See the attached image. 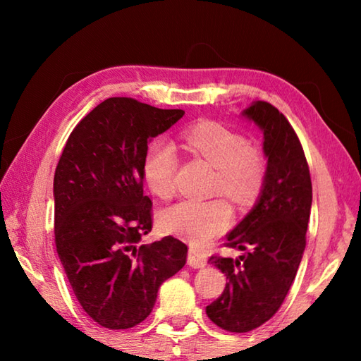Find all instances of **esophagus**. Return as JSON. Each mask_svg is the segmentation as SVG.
Masks as SVG:
<instances>
[{
    "instance_id": "esophagus-1",
    "label": "esophagus",
    "mask_w": 361,
    "mask_h": 361,
    "mask_svg": "<svg viewBox=\"0 0 361 361\" xmlns=\"http://www.w3.org/2000/svg\"><path fill=\"white\" fill-rule=\"evenodd\" d=\"M188 264L191 267H195V269L205 267L207 255L202 252V250L191 247V248H189V253H188Z\"/></svg>"
}]
</instances>
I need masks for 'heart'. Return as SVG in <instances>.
Returning <instances> with one entry per match:
<instances>
[{"mask_svg": "<svg viewBox=\"0 0 361 361\" xmlns=\"http://www.w3.org/2000/svg\"><path fill=\"white\" fill-rule=\"evenodd\" d=\"M186 148L205 159L216 169L213 192L228 195L235 204L247 205L258 197L266 181V162L258 151L248 148L240 133L218 122L202 121L181 132ZM178 154L172 143H152L145 156L143 175L152 192L161 199L172 197L175 176L178 170ZM232 212L223 199L207 202L181 200L162 213L159 221L170 234L204 245L226 231Z\"/></svg>", "mask_w": 361, "mask_h": 361, "instance_id": "obj_1", "label": "heart"}]
</instances>
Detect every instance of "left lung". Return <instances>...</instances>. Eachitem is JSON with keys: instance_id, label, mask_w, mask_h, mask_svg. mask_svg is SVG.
I'll return each mask as SVG.
<instances>
[{"instance_id": "1", "label": "left lung", "mask_w": 361, "mask_h": 361, "mask_svg": "<svg viewBox=\"0 0 361 361\" xmlns=\"http://www.w3.org/2000/svg\"><path fill=\"white\" fill-rule=\"evenodd\" d=\"M243 114L264 133L267 170L258 204L226 235V247L245 253L209 259L228 283L207 315L231 333L252 331L280 309L302 259L312 205L309 166L288 119L261 100Z\"/></svg>"}]
</instances>
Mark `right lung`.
Listing matches in <instances>:
<instances>
[{
	"label": "right lung",
	"instance_id": "add662e5",
	"mask_svg": "<svg viewBox=\"0 0 361 361\" xmlns=\"http://www.w3.org/2000/svg\"><path fill=\"white\" fill-rule=\"evenodd\" d=\"M129 97H111L78 122L54 175V234L60 262L84 312L109 329L142 323L157 290L186 264L172 235L152 243V202L143 162L152 137L183 118Z\"/></svg>",
	"mask_w": 361,
	"mask_h": 361
}]
</instances>
